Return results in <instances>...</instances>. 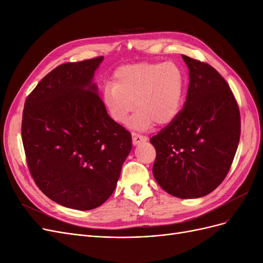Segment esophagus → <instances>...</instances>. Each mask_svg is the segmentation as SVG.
<instances>
[{
    "label": "esophagus",
    "instance_id": "obj_1",
    "mask_svg": "<svg viewBox=\"0 0 263 263\" xmlns=\"http://www.w3.org/2000/svg\"><path fill=\"white\" fill-rule=\"evenodd\" d=\"M132 137H133V144L135 146L139 145V144H141V142H144V141H147V137L142 136V135L136 134V133H132Z\"/></svg>",
    "mask_w": 263,
    "mask_h": 263
}]
</instances>
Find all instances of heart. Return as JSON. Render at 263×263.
I'll list each match as a JSON object with an SVG mask.
<instances>
[{
	"instance_id": "obj_1",
	"label": "heart",
	"mask_w": 263,
	"mask_h": 263,
	"mask_svg": "<svg viewBox=\"0 0 263 263\" xmlns=\"http://www.w3.org/2000/svg\"><path fill=\"white\" fill-rule=\"evenodd\" d=\"M185 91V78L174 62H140L119 68L114 83L103 89V104L117 124L132 119L134 128L145 130L156 123L170 124L180 112ZM137 105H134V102Z\"/></svg>"
}]
</instances>
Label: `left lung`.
I'll return each mask as SVG.
<instances>
[{
  "label": "left lung",
  "mask_w": 263,
  "mask_h": 263,
  "mask_svg": "<svg viewBox=\"0 0 263 263\" xmlns=\"http://www.w3.org/2000/svg\"><path fill=\"white\" fill-rule=\"evenodd\" d=\"M189 68L184 107L150 139L153 173L165 192L180 198L210 194L224 181L240 138V113L229 85L205 62L182 54Z\"/></svg>",
  "instance_id": "1"
}]
</instances>
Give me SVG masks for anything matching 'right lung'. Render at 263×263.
Instances as JSON below:
<instances>
[{"label":"right lung","mask_w":263,"mask_h":263,"mask_svg":"<svg viewBox=\"0 0 263 263\" xmlns=\"http://www.w3.org/2000/svg\"><path fill=\"white\" fill-rule=\"evenodd\" d=\"M104 57L53 69L26 99L22 139L31 177L69 209L99 208L113 194L132 135L107 114L93 82Z\"/></svg>","instance_id":"obj_1"}]
</instances>
